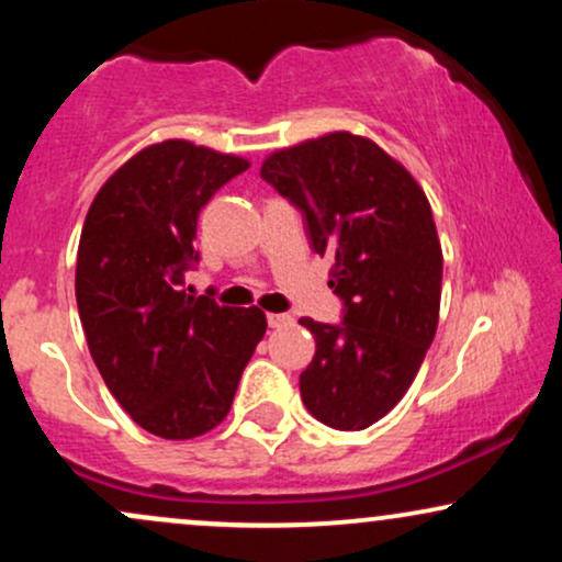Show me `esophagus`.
Listing matches in <instances>:
<instances>
[{"mask_svg":"<svg viewBox=\"0 0 562 562\" xmlns=\"http://www.w3.org/2000/svg\"><path fill=\"white\" fill-rule=\"evenodd\" d=\"M267 322L269 327H282V325H290L293 317H290V314H267Z\"/></svg>","mask_w":562,"mask_h":562,"instance_id":"esophagus-1","label":"esophagus"}]
</instances>
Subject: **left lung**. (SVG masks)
Segmentation results:
<instances>
[{
    "instance_id": "obj_1",
    "label": "left lung",
    "mask_w": 562,
    "mask_h": 562,
    "mask_svg": "<svg viewBox=\"0 0 562 562\" xmlns=\"http://www.w3.org/2000/svg\"><path fill=\"white\" fill-rule=\"evenodd\" d=\"M261 179L306 218L314 254L333 256L344 322H299L317 340L301 398L335 430H364L402 402L434 344L441 243L423 187L367 137L333 132L277 150Z\"/></svg>"
}]
</instances>
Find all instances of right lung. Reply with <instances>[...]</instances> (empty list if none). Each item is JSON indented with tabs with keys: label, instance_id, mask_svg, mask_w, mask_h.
Returning <instances> with one entry per match:
<instances>
[{
	"label": "right lung",
	"instance_id": "1",
	"mask_svg": "<svg viewBox=\"0 0 562 562\" xmlns=\"http://www.w3.org/2000/svg\"><path fill=\"white\" fill-rule=\"evenodd\" d=\"M248 166L166 139L128 158L89 205L76 259L83 335L108 391L153 436L216 428L267 333L261 308L182 288L198 263L200 209Z\"/></svg>",
	"mask_w": 562,
	"mask_h": 562
}]
</instances>
